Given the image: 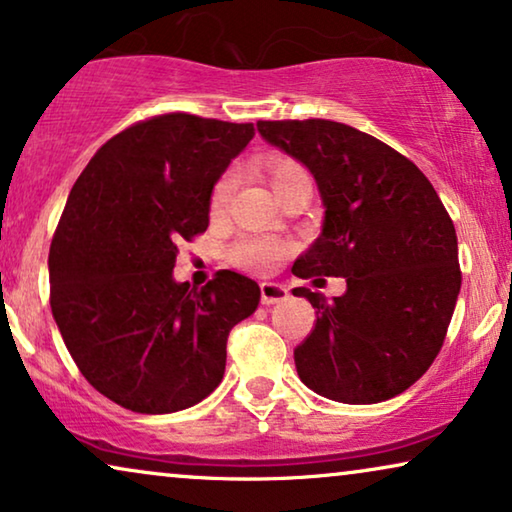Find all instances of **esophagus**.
<instances>
[{"label":"esophagus","mask_w":512,"mask_h":512,"mask_svg":"<svg viewBox=\"0 0 512 512\" xmlns=\"http://www.w3.org/2000/svg\"><path fill=\"white\" fill-rule=\"evenodd\" d=\"M286 298H289V291H286L284 284H277V282H263L261 284V303L263 305H277Z\"/></svg>","instance_id":"obj_1"}]
</instances>
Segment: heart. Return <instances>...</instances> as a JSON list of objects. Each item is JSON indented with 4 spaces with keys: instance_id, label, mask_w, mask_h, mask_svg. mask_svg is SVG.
<instances>
[{
    "instance_id": "heart-1",
    "label": "heart",
    "mask_w": 512,
    "mask_h": 512,
    "mask_svg": "<svg viewBox=\"0 0 512 512\" xmlns=\"http://www.w3.org/2000/svg\"><path fill=\"white\" fill-rule=\"evenodd\" d=\"M263 172L275 193L282 186L289 184V181L305 177L303 165L291 158H270L268 163L263 165ZM233 188H235L233 174H226V177L219 179V184H216L212 191V212H221V209L228 205ZM286 251H289V244L272 240V237H242V240L233 247V261L244 270L265 272L275 268L279 258L286 256Z\"/></svg>"
}]
</instances>
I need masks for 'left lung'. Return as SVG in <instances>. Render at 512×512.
Instances as JSON below:
<instances>
[{
    "instance_id": "8db88e82",
    "label": "left lung",
    "mask_w": 512,
    "mask_h": 512,
    "mask_svg": "<svg viewBox=\"0 0 512 512\" xmlns=\"http://www.w3.org/2000/svg\"><path fill=\"white\" fill-rule=\"evenodd\" d=\"M256 128L310 170L324 205L321 233L293 275L347 282L333 300L293 289L317 310L314 331L293 352L298 377L314 394L349 405L403 394L443 347L461 289L457 233L436 188L415 163L345 123Z\"/></svg>"
}]
</instances>
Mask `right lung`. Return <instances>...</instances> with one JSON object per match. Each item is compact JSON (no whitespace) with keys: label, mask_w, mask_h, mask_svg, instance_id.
<instances>
[{"label":"right lung","mask_w":512,"mask_h":512,"mask_svg":"<svg viewBox=\"0 0 512 512\" xmlns=\"http://www.w3.org/2000/svg\"><path fill=\"white\" fill-rule=\"evenodd\" d=\"M251 137V123L156 116L111 137L76 179L48 254L51 310L109 401L167 415L219 387L230 328L256 312L261 289L230 270L195 289L172 270Z\"/></svg>","instance_id":"add662e5"}]
</instances>
